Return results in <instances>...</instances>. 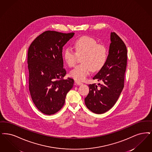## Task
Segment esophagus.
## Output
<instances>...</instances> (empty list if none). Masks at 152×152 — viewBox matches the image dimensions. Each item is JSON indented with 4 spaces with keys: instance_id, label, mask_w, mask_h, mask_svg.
<instances>
[{
    "instance_id": "1",
    "label": "esophagus",
    "mask_w": 152,
    "mask_h": 152,
    "mask_svg": "<svg viewBox=\"0 0 152 152\" xmlns=\"http://www.w3.org/2000/svg\"><path fill=\"white\" fill-rule=\"evenodd\" d=\"M75 84L76 85H82V83L81 82H80L79 80H75Z\"/></svg>"
}]
</instances>
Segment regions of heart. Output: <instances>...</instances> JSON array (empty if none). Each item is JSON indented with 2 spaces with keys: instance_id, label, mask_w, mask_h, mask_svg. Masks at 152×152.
Segmentation results:
<instances>
[{
  "instance_id": "obj_1",
  "label": "heart",
  "mask_w": 152,
  "mask_h": 152,
  "mask_svg": "<svg viewBox=\"0 0 152 152\" xmlns=\"http://www.w3.org/2000/svg\"><path fill=\"white\" fill-rule=\"evenodd\" d=\"M75 52L71 48H67L63 52V57L67 65L75 66L78 56L83 55L82 64L76 66L70 72V75L74 79L83 80L91 71L98 72L104 65L107 58L105 46L91 37L83 36L75 40L73 44Z\"/></svg>"
}]
</instances>
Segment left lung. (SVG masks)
<instances>
[{
    "label": "left lung",
    "mask_w": 152,
    "mask_h": 152,
    "mask_svg": "<svg viewBox=\"0 0 152 152\" xmlns=\"http://www.w3.org/2000/svg\"><path fill=\"white\" fill-rule=\"evenodd\" d=\"M111 41L106 63L93 78L102 81V84L89 85V93L85 99L86 107L98 114L105 113L115 105L124 86L126 47L115 32L111 33Z\"/></svg>",
    "instance_id": "obj_1"
}]
</instances>
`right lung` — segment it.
<instances>
[{
	"mask_svg": "<svg viewBox=\"0 0 152 152\" xmlns=\"http://www.w3.org/2000/svg\"><path fill=\"white\" fill-rule=\"evenodd\" d=\"M74 33L47 31L37 36L28 51L29 90L34 105L44 114L50 115L64 105L66 94L74 80L64 79L62 49Z\"/></svg>",
	"mask_w": 152,
	"mask_h": 152,
	"instance_id": "right-lung-1",
	"label": "right lung"
}]
</instances>
